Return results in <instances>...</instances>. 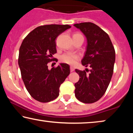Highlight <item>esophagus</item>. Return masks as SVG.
Here are the masks:
<instances>
[{
  "instance_id": "1",
  "label": "esophagus",
  "mask_w": 133,
  "mask_h": 133,
  "mask_svg": "<svg viewBox=\"0 0 133 133\" xmlns=\"http://www.w3.org/2000/svg\"><path fill=\"white\" fill-rule=\"evenodd\" d=\"M70 71L72 72L74 70H75V68L73 66H70Z\"/></svg>"
}]
</instances>
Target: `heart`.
<instances>
[{"label":"heart","mask_w":133,"mask_h":133,"mask_svg":"<svg viewBox=\"0 0 133 133\" xmlns=\"http://www.w3.org/2000/svg\"><path fill=\"white\" fill-rule=\"evenodd\" d=\"M81 35L78 33H76V34L74 35V36H78ZM80 58V56L77 54H74L71 53H67L63 55L60 59L64 63H66L67 64H75L76 62Z\"/></svg>","instance_id":"1"}]
</instances>
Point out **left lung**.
Here are the masks:
<instances>
[{
    "instance_id": "obj_1",
    "label": "left lung",
    "mask_w": 133,
    "mask_h": 133,
    "mask_svg": "<svg viewBox=\"0 0 133 133\" xmlns=\"http://www.w3.org/2000/svg\"><path fill=\"white\" fill-rule=\"evenodd\" d=\"M87 39L86 50L82 64L90 66L89 75L85 70L76 69L80 76L75 84V96L84 103H93L104 95L111 79L116 53L111 40L106 33L91 22L74 24Z\"/></svg>"
}]
</instances>
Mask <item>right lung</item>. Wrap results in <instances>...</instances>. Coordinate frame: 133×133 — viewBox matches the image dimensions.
Instances as JSON below:
<instances>
[{
  "instance_id": "right-lung-1",
  "label": "right lung",
  "mask_w": 133,
  "mask_h": 133,
  "mask_svg": "<svg viewBox=\"0 0 133 133\" xmlns=\"http://www.w3.org/2000/svg\"><path fill=\"white\" fill-rule=\"evenodd\" d=\"M71 28L68 24L37 27L24 38L19 49L18 64L29 94L36 100L47 103L59 95V88L70 74L67 64L49 69L48 64L57 52L55 40Z\"/></svg>"
}]
</instances>
